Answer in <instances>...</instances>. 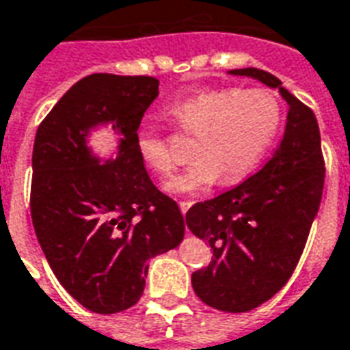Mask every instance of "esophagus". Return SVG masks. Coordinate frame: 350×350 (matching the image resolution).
Instances as JSON below:
<instances>
[{
  "label": "esophagus",
  "mask_w": 350,
  "mask_h": 350,
  "mask_svg": "<svg viewBox=\"0 0 350 350\" xmlns=\"http://www.w3.org/2000/svg\"><path fill=\"white\" fill-rule=\"evenodd\" d=\"M191 206H193V200H180V210H182L183 215L187 213V210H189Z\"/></svg>",
  "instance_id": "obj_1"
}]
</instances>
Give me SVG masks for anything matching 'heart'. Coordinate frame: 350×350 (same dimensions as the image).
I'll use <instances>...</instances> for the list:
<instances>
[{
  "instance_id": "b5f03b06",
  "label": "heart",
  "mask_w": 350,
  "mask_h": 350,
  "mask_svg": "<svg viewBox=\"0 0 350 350\" xmlns=\"http://www.w3.org/2000/svg\"><path fill=\"white\" fill-rule=\"evenodd\" d=\"M168 114L195 135V161L170 178L165 189L185 195L221 180L234 183L255 168L275 137L281 120L278 99L264 90H202L172 100ZM137 150L157 174H170L176 161L165 138L155 129H140Z\"/></svg>"
}]
</instances>
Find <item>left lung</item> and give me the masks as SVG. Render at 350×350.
Instances as JSON below:
<instances>
[{"label": "left lung", "instance_id": "obj_1", "mask_svg": "<svg viewBox=\"0 0 350 350\" xmlns=\"http://www.w3.org/2000/svg\"><path fill=\"white\" fill-rule=\"evenodd\" d=\"M275 88L288 105L283 140L257 174L219 197L191 206L185 223L210 243L212 262L193 275L210 308L243 313L281 291L308 242L324 187L321 133L313 110L255 67L228 71Z\"/></svg>", "mask_w": 350, "mask_h": 350}]
</instances>
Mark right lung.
Listing matches in <instances>:
<instances>
[{
    "mask_svg": "<svg viewBox=\"0 0 350 350\" xmlns=\"http://www.w3.org/2000/svg\"><path fill=\"white\" fill-rule=\"evenodd\" d=\"M157 95L153 77L90 75L57 100L35 135V234L57 281L93 313L135 306L148 260L183 240L180 208L153 185L137 150L142 116ZM105 124L120 137L112 160H99L87 144Z\"/></svg>",
    "mask_w": 350,
    "mask_h": 350,
    "instance_id": "obj_1",
    "label": "right lung"
}]
</instances>
